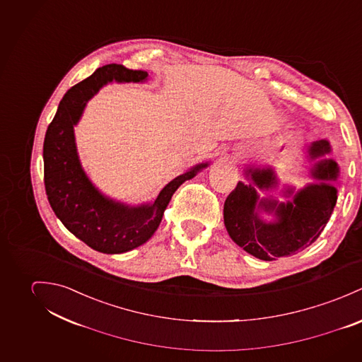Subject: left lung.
I'll return each mask as SVG.
<instances>
[{"instance_id":"obj_1","label":"left lung","mask_w":362,"mask_h":362,"mask_svg":"<svg viewBox=\"0 0 362 362\" xmlns=\"http://www.w3.org/2000/svg\"><path fill=\"white\" fill-rule=\"evenodd\" d=\"M330 151L329 143L321 140L310 146L308 154L320 161L311 175L320 180L336 179L339 168L333 161L323 160ZM254 185L261 190H272L276 186L271 169L248 168ZM290 194L291 190H287ZM258 194L251 185L239 182L223 205V221L232 240L248 254L274 261L303 251L320 238L337 201V192L329 183L311 185L298 192L293 202L278 204L275 200H261L258 205L265 211H275L278 222L265 223L257 212Z\"/></svg>"}]
</instances>
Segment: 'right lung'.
<instances>
[{
	"label": "right lung",
	"mask_w": 362,
	"mask_h": 362,
	"mask_svg": "<svg viewBox=\"0 0 362 362\" xmlns=\"http://www.w3.org/2000/svg\"><path fill=\"white\" fill-rule=\"evenodd\" d=\"M146 78V71L127 69L119 64L98 68L66 91L44 139V186L52 211L78 239L105 254L126 252L148 240L160 226L163 211L177 187L206 166L201 163L175 177L153 204L137 208L105 199L90 183L81 169L74 136V126L86 103L112 79L141 81Z\"/></svg>",
	"instance_id": "1"
}]
</instances>
